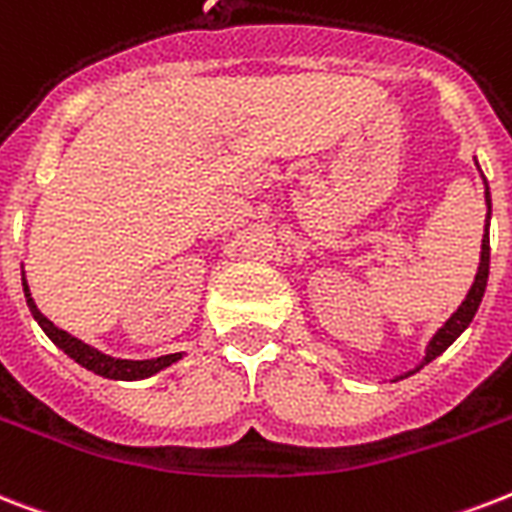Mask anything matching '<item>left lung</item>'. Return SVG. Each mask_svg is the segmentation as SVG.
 I'll list each match as a JSON object with an SVG mask.
<instances>
[{"instance_id":"8db88e82","label":"left lung","mask_w":512,"mask_h":512,"mask_svg":"<svg viewBox=\"0 0 512 512\" xmlns=\"http://www.w3.org/2000/svg\"><path fill=\"white\" fill-rule=\"evenodd\" d=\"M486 205H489V186H486ZM486 226H489V218H486ZM486 278H489V234L481 239V263H479V273H476V281H473L471 286V292H468V297L463 299V305L458 307V313H452L450 321L436 331L434 339L429 342V350H426V360H423V363H431L436 355H442V352L447 350V347H450L460 334H463L465 328H468V323L473 321V315H476V310H479L481 297H484ZM421 365H418V368H421Z\"/></svg>"}]
</instances>
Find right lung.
<instances>
[{
	"instance_id": "obj_1",
	"label": "right lung",
	"mask_w": 512,
	"mask_h": 512,
	"mask_svg": "<svg viewBox=\"0 0 512 512\" xmlns=\"http://www.w3.org/2000/svg\"><path fill=\"white\" fill-rule=\"evenodd\" d=\"M23 292H26V299H28V307H31L33 318L39 321V326L44 328V334L52 339L57 347H60L65 355H70L73 360H76L78 365H83V368H89V371L99 373V376L105 378H120V381H134V378H147L152 376V373L162 371L165 365L176 363L178 357H181V352H176V355H162V357H155V360H115V357H107L102 355V352H97L94 347H89V344H83L81 339H76V336H70L68 331H62V328L54 326L52 321H49L47 315L39 313V307L33 305L31 299V292H28L26 281H23Z\"/></svg>"
}]
</instances>
